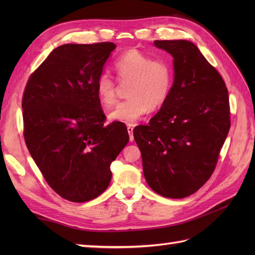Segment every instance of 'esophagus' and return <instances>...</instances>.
<instances>
[{
    "label": "esophagus",
    "mask_w": 255,
    "mask_h": 255,
    "mask_svg": "<svg viewBox=\"0 0 255 255\" xmlns=\"http://www.w3.org/2000/svg\"><path fill=\"white\" fill-rule=\"evenodd\" d=\"M127 130H128V133H129V140H130V141H133V136H132L133 127L131 126V125H129V126L127 127Z\"/></svg>",
    "instance_id": "34e87169"
}]
</instances>
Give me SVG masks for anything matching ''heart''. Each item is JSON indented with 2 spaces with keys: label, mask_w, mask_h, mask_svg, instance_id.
Instances as JSON below:
<instances>
[{
  "label": "heart",
  "mask_w": 255,
  "mask_h": 255,
  "mask_svg": "<svg viewBox=\"0 0 255 255\" xmlns=\"http://www.w3.org/2000/svg\"><path fill=\"white\" fill-rule=\"evenodd\" d=\"M119 84H128L124 101L108 114L112 122L132 125L147 111H156L169 97L174 71L169 61L153 59L138 50H128L114 63ZM117 83L110 75L102 73L96 80L97 99L104 107H111L117 100Z\"/></svg>",
  "instance_id": "heart-1"
}]
</instances>
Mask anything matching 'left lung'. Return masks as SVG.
Listing matches in <instances>:
<instances>
[{
    "mask_svg": "<svg viewBox=\"0 0 255 255\" xmlns=\"http://www.w3.org/2000/svg\"><path fill=\"white\" fill-rule=\"evenodd\" d=\"M174 58L171 93L149 125L133 129L143 174L167 198L194 194L217 165L230 129L228 90L215 67L187 40H155Z\"/></svg>",
    "mask_w": 255,
    "mask_h": 255,
    "instance_id": "left-lung-1",
    "label": "left lung"
}]
</instances>
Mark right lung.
<instances>
[{
    "label": "right lung",
    "instance_id": "right-lung-1",
    "mask_svg": "<svg viewBox=\"0 0 255 255\" xmlns=\"http://www.w3.org/2000/svg\"><path fill=\"white\" fill-rule=\"evenodd\" d=\"M113 42L67 44L52 50L27 81L24 139L53 191L73 203L94 199L112 178L111 164L129 141L126 125L106 116L95 84Z\"/></svg>",
    "mask_w": 255,
    "mask_h": 255
}]
</instances>
